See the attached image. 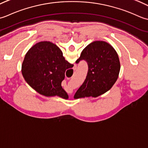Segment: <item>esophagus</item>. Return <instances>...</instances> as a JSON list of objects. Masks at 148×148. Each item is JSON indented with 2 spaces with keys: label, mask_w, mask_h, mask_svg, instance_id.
I'll list each match as a JSON object with an SVG mask.
<instances>
[{
  "label": "esophagus",
  "mask_w": 148,
  "mask_h": 148,
  "mask_svg": "<svg viewBox=\"0 0 148 148\" xmlns=\"http://www.w3.org/2000/svg\"><path fill=\"white\" fill-rule=\"evenodd\" d=\"M75 67H76V66H75Z\"/></svg>",
  "instance_id": "obj_1"
}]
</instances>
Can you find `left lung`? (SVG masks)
Listing matches in <instances>:
<instances>
[{"label":"left lung","instance_id":"1","mask_svg":"<svg viewBox=\"0 0 148 148\" xmlns=\"http://www.w3.org/2000/svg\"><path fill=\"white\" fill-rule=\"evenodd\" d=\"M82 60L87 62L88 71L74 98L97 97L110 89L120 71L119 57L115 49L105 41H93L82 50L76 63Z\"/></svg>","mask_w":148,"mask_h":148}]
</instances>
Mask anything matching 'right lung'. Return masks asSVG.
Masks as SVG:
<instances>
[{"label":"right lung","instance_id":"right-lung-1","mask_svg":"<svg viewBox=\"0 0 148 148\" xmlns=\"http://www.w3.org/2000/svg\"><path fill=\"white\" fill-rule=\"evenodd\" d=\"M73 67V64L66 61L57 45L50 41H41L27 52L22 73L27 83L40 94L68 99L61 82L66 70Z\"/></svg>","mask_w":148,"mask_h":148}]
</instances>
